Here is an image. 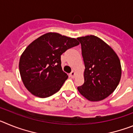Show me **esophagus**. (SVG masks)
Returning <instances> with one entry per match:
<instances>
[{
	"mask_svg": "<svg viewBox=\"0 0 133 133\" xmlns=\"http://www.w3.org/2000/svg\"><path fill=\"white\" fill-rule=\"evenodd\" d=\"M75 76H76V72H75V71H72V72H70V75H69V77H71V78H75Z\"/></svg>",
	"mask_w": 133,
	"mask_h": 133,
	"instance_id": "esophagus-1",
	"label": "esophagus"
}]
</instances>
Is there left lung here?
I'll list each match as a JSON object with an SVG mask.
<instances>
[{
  "label": "left lung",
  "instance_id": "obj_1",
  "mask_svg": "<svg viewBox=\"0 0 133 133\" xmlns=\"http://www.w3.org/2000/svg\"><path fill=\"white\" fill-rule=\"evenodd\" d=\"M84 61V84L78 92L90 101L106 98L117 87L121 77L119 58L105 42L94 35L78 37Z\"/></svg>",
  "mask_w": 133,
  "mask_h": 133
}]
</instances>
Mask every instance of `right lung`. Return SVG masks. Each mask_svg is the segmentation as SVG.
Instances as JSON below:
<instances>
[{"label": "right lung", "mask_w": 133, "mask_h": 133, "mask_svg": "<svg viewBox=\"0 0 133 133\" xmlns=\"http://www.w3.org/2000/svg\"><path fill=\"white\" fill-rule=\"evenodd\" d=\"M79 44L74 38L48 32L32 42L21 55L19 71L24 87L36 97L54 95L68 78L61 67V55Z\"/></svg>", "instance_id": "right-lung-1"}]
</instances>
